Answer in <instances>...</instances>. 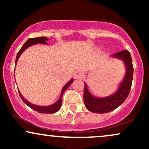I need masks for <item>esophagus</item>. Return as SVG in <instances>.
<instances>
[{"instance_id": "esophagus-1", "label": "esophagus", "mask_w": 149, "mask_h": 149, "mask_svg": "<svg viewBox=\"0 0 149 149\" xmlns=\"http://www.w3.org/2000/svg\"><path fill=\"white\" fill-rule=\"evenodd\" d=\"M73 77H74L75 79H80L82 77V73L80 72V71H76L73 74Z\"/></svg>"}]
</instances>
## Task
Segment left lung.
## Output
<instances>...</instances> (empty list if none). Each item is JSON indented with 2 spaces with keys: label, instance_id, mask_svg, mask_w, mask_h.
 <instances>
[{
  "label": "left lung",
  "instance_id": "left-lung-1",
  "mask_svg": "<svg viewBox=\"0 0 149 149\" xmlns=\"http://www.w3.org/2000/svg\"><path fill=\"white\" fill-rule=\"evenodd\" d=\"M111 57L121 59L123 61L126 69L125 75L115 93L105 97L93 96L89 91L86 83H84V104L88 110L91 112L106 113L112 111L123 103L130 91L134 72L130 53L127 49H124L121 52L112 54Z\"/></svg>",
  "mask_w": 149,
  "mask_h": 149
}]
</instances>
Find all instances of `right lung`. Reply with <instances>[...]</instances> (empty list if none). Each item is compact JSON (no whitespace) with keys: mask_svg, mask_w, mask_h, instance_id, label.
Instances as JSON below:
<instances>
[{"mask_svg":"<svg viewBox=\"0 0 149 149\" xmlns=\"http://www.w3.org/2000/svg\"><path fill=\"white\" fill-rule=\"evenodd\" d=\"M47 40H48V38L47 37H38V38H29L27 40V41L24 44V45L22 46V48L19 49L17 54V57H16V61H15V64H17V62L19 57H20V55L24 52V51L25 49H26L29 47L30 46L33 45H36V44L38 43H41V44H44V45H47ZM73 78H71V80L66 83V85H64V88H62V90L61 92V95L60 97H59V100H58L57 102H55L54 104H51V105L49 106H37L35 105V104H33L31 103H30L29 101H27L26 99H24V97L22 96V95L21 94V92L19 91V96L21 97V99L22 100L24 103L28 106L29 107H30L31 109H33L34 111H38V113H56L57 111L60 109V108L61 107V104H62V97L63 95H64V92L66 91V90L67 89L70 85H71V83H73Z\"/></svg>","mask_w":149,"mask_h":149,"instance_id":"add662e5","label":"right lung"}]
</instances>
